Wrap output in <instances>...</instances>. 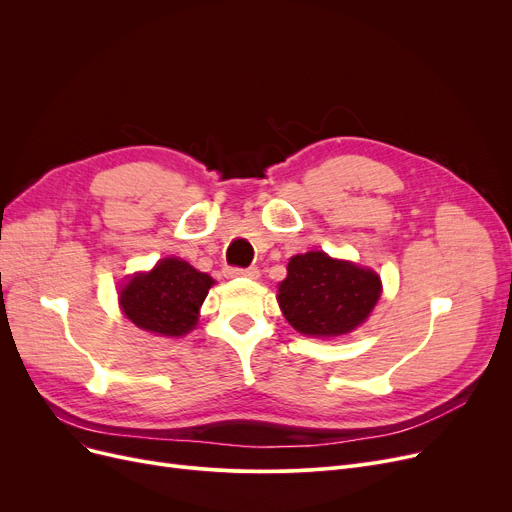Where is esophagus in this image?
Here are the masks:
<instances>
[{
	"mask_svg": "<svg viewBox=\"0 0 512 512\" xmlns=\"http://www.w3.org/2000/svg\"><path fill=\"white\" fill-rule=\"evenodd\" d=\"M228 278H259L257 267H226Z\"/></svg>",
	"mask_w": 512,
	"mask_h": 512,
	"instance_id": "1",
	"label": "esophagus"
}]
</instances>
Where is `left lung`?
Masks as SVG:
<instances>
[{"instance_id": "1", "label": "left lung", "mask_w": 512, "mask_h": 512, "mask_svg": "<svg viewBox=\"0 0 512 512\" xmlns=\"http://www.w3.org/2000/svg\"><path fill=\"white\" fill-rule=\"evenodd\" d=\"M380 292V278L371 270L311 251L288 261L278 303L301 334L340 336L363 324Z\"/></svg>"}]
</instances>
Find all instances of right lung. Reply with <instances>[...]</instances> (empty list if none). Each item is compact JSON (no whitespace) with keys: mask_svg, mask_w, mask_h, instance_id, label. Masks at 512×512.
I'll return each mask as SVG.
<instances>
[{"mask_svg":"<svg viewBox=\"0 0 512 512\" xmlns=\"http://www.w3.org/2000/svg\"><path fill=\"white\" fill-rule=\"evenodd\" d=\"M213 280L182 259L159 261L120 292V305L132 324L159 334L182 336L197 324V313Z\"/></svg>","mask_w":512,"mask_h":512,"instance_id":"add662e5","label":"right lung"}]
</instances>
